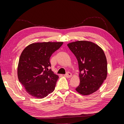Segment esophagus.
I'll list each match as a JSON object with an SVG mask.
<instances>
[{
    "label": "esophagus",
    "mask_w": 124,
    "mask_h": 124,
    "mask_svg": "<svg viewBox=\"0 0 124 124\" xmlns=\"http://www.w3.org/2000/svg\"><path fill=\"white\" fill-rule=\"evenodd\" d=\"M64 76H65V77H66V78H69L71 77V76H72V74H71V73L70 72H67V73L64 75Z\"/></svg>",
    "instance_id": "esophagus-1"
}]
</instances>
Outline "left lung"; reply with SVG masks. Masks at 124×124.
<instances>
[{
  "label": "left lung",
  "instance_id": "left-lung-1",
  "mask_svg": "<svg viewBox=\"0 0 124 124\" xmlns=\"http://www.w3.org/2000/svg\"><path fill=\"white\" fill-rule=\"evenodd\" d=\"M67 46L78 62L80 83L76 91L83 95L95 92L107 76V61L103 51L90 41H78Z\"/></svg>",
  "mask_w": 124,
  "mask_h": 124
}]
</instances>
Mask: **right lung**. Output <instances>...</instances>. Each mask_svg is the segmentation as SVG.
<instances>
[{
    "instance_id": "add662e5",
    "label": "right lung",
    "mask_w": 124,
    "mask_h": 124,
    "mask_svg": "<svg viewBox=\"0 0 124 124\" xmlns=\"http://www.w3.org/2000/svg\"><path fill=\"white\" fill-rule=\"evenodd\" d=\"M62 44V42L32 43L22 52L17 76L29 95L41 99L54 91L59 77L50 69V58Z\"/></svg>"
}]
</instances>
